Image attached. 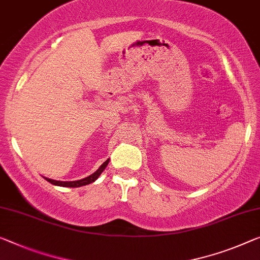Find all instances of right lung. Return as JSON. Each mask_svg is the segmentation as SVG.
<instances>
[{
    "label": "right lung",
    "mask_w": 260,
    "mask_h": 260,
    "mask_svg": "<svg viewBox=\"0 0 260 260\" xmlns=\"http://www.w3.org/2000/svg\"><path fill=\"white\" fill-rule=\"evenodd\" d=\"M108 162H109V159H107V160L102 164L101 166L99 167V170L96 172H94L93 174H90L89 177H87L85 179H81V180H77V181H57V180H53V179H49V178H45V180L49 181L52 185H55V186H60V187H81V186H86V185H89V183L94 182L96 179L100 177V174L102 173L103 171L108 165Z\"/></svg>",
    "instance_id": "obj_1"
}]
</instances>
